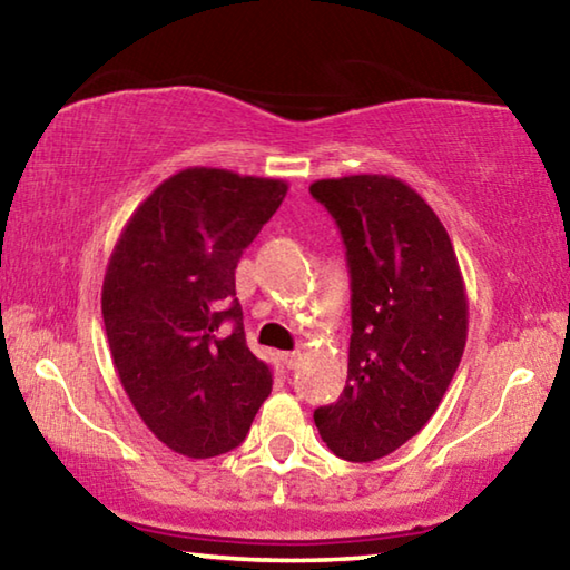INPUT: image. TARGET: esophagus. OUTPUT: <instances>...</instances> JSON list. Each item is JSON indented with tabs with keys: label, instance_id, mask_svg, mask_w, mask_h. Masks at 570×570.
Returning <instances> with one entry per match:
<instances>
[{
	"label": "esophagus",
	"instance_id": "obj_1",
	"mask_svg": "<svg viewBox=\"0 0 570 570\" xmlns=\"http://www.w3.org/2000/svg\"><path fill=\"white\" fill-rule=\"evenodd\" d=\"M278 356H282V362L288 366V370H294L296 362H298V356H302V354H298V352H282Z\"/></svg>",
	"mask_w": 570,
	"mask_h": 570
}]
</instances>
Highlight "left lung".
<instances>
[{
    "label": "left lung",
    "instance_id": "obj_1",
    "mask_svg": "<svg viewBox=\"0 0 570 570\" xmlns=\"http://www.w3.org/2000/svg\"><path fill=\"white\" fill-rule=\"evenodd\" d=\"M342 230L352 274L350 370L340 400L314 412L336 458L372 462L428 424L468 342V294L445 226L392 176L314 180Z\"/></svg>",
    "mask_w": 570,
    "mask_h": 570
}]
</instances>
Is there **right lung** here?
Segmentation results:
<instances>
[{
	"mask_svg": "<svg viewBox=\"0 0 570 570\" xmlns=\"http://www.w3.org/2000/svg\"><path fill=\"white\" fill-rule=\"evenodd\" d=\"M286 190L224 168L178 170L112 248L102 282L112 364L140 420L178 455L238 448L272 394V370L246 346L236 266Z\"/></svg>",
	"mask_w": 570,
	"mask_h": 570,
	"instance_id": "right-lung-1",
	"label": "right lung"
}]
</instances>
